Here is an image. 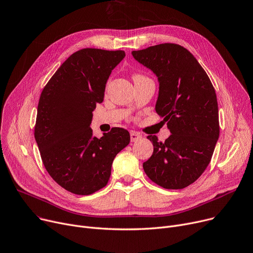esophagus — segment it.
Returning a JSON list of instances; mask_svg holds the SVG:
<instances>
[{
	"mask_svg": "<svg viewBox=\"0 0 253 253\" xmlns=\"http://www.w3.org/2000/svg\"><path fill=\"white\" fill-rule=\"evenodd\" d=\"M141 138V135L138 133V132H135V131H131L130 132V139H131V142H134V141H137L138 139Z\"/></svg>",
	"mask_w": 253,
	"mask_h": 253,
	"instance_id": "1",
	"label": "esophagus"
}]
</instances>
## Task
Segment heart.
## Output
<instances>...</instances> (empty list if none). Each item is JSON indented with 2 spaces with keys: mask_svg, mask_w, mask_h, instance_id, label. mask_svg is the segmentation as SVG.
Listing matches in <instances>:
<instances>
[{
  "mask_svg": "<svg viewBox=\"0 0 253 253\" xmlns=\"http://www.w3.org/2000/svg\"><path fill=\"white\" fill-rule=\"evenodd\" d=\"M139 77H143V76H141V75H139V74H135V75L133 76L134 79H135V78H139Z\"/></svg>",
  "mask_w": 253,
  "mask_h": 253,
  "instance_id": "b5f03b06",
  "label": "heart"
}]
</instances>
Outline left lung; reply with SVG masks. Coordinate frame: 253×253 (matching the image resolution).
I'll use <instances>...</instances> for the list:
<instances>
[{
	"mask_svg": "<svg viewBox=\"0 0 253 253\" xmlns=\"http://www.w3.org/2000/svg\"><path fill=\"white\" fill-rule=\"evenodd\" d=\"M132 56L157 75L156 112L172 133L165 142L147 136L154 153L143 170L166 189H183L205 172L220 135L214 88L194 56L179 44L161 43Z\"/></svg>",
	"mask_w": 253,
	"mask_h": 253,
	"instance_id": "1",
	"label": "left lung"
}]
</instances>
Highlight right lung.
Listing matches in <instances>:
<instances>
[{
    "instance_id": "right-lung-1",
    "label": "right lung",
    "mask_w": 253,
    "mask_h": 253,
    "mask_svg": "<svg viewBox=\"0 0 253 253\" xmlns=\"http://www.w3.org/2000/svg\"><path fill=\"white\" fill-rule=\"evenodd\" d=\"M124 57V50H77L42 91L36 141L49 176L74 194L88 195L105 187L115 157L130 142L123 128H112L97 138L89 127L109 76Z\"/></svg>"
}]
</instances>
